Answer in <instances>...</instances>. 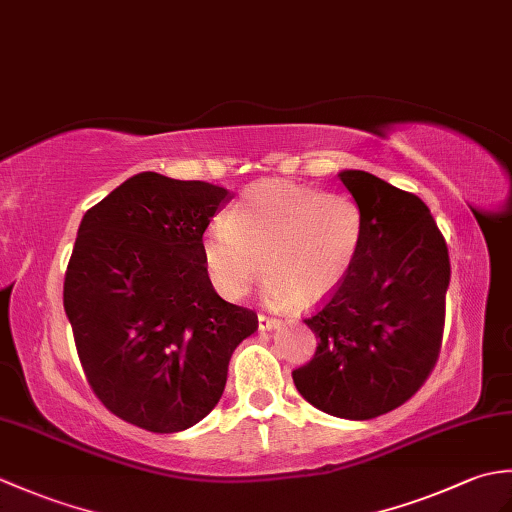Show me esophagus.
Masks as SVG:
<instances>
[{
	"label": "esophagus",
	"mask_w": 512,
	"mask_h": 512,
	"mask_svg": "<svg viewBox=\"0 0 512 512\" xmlns=\"http://www.w3.org/2000/svg\"><path fill=\"white\" fill-rule=\"evenodd\" d=\"M257 323H259V330H273V328H279V325H281L279 319L268 317V314H264V312L257 314Z\"/></svg>",
	"instance_id": "esophagus-1"
}]
</instances>
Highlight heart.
<instances>
[{
	"instance_id": "obj_1",
	"label": "heart",
	"mask_w": 512,
	"mask_h": 512,
	"mask_svg": "<svg viewBox=\"0 0 512 512\" xmlns=\"http://www.w3.org/2000/svg\"><path fill=\"white\" fill-rule=\"evenodd\" d=\"M361 237L363 213L347 193L266 180L206 226L200 255L226 299H242L264 262L270 301L310 306L343 284Z\"/></svg>"
}]
</instances>
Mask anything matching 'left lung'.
<instances>
[{
    "label": "left lung",
    "mask_w": 512,
    "mask_h": 512,
    "mask_svg": "<svg viewBox=\"0 0 512 512\" xmlns=\"http://www.w3.org/2000/svg\"><path fill=\"white\" fill-rule=\"evenodd\" d=\"M339 178L363 213L361 248L343 284L303 319L319 343L292 380L330 416L372 420L405 405L438 363L449 248L418 195L367 171Z\"/></svg>",
    "instance_id": "8db88e82"
}]
</instances>
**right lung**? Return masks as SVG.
I'll return each instance as SVG.
<instances>
[{
	"instance_id": "1",
	"label": "right lung",
	"mask_w": 512,
	"mask_h": 512,
	"mask_svg": "<svg viewBox=\"0 0 512 512\" xmlns=\"http://www.w3.org/2000/svg\"><path fill=\"white\" fill-rule=\"evenodd\" d=\"M231 193L154 171L83 215L63 281L76 352L114 416L154 433L193 427L222 398L257 314L224 301L200 244Z\"/></svg>"
}]
</instances>
